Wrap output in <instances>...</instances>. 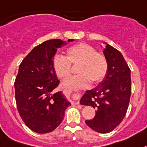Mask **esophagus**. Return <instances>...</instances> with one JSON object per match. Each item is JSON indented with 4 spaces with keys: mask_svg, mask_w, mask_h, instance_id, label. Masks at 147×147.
Instances as JSON below:
<instances>
[{
    "mask_svg": "<svg viewBox=\"0 0 147 147\" xmlns=\"http://www.w3.org/2000/svg\"><path fill=\"white\" fill-rule=\"evenodd\" d=\"M80 94H74L72 96V103L73 104H78L80 102Z\"/></svg>",
    "mask_w": 147,
    "mask_h": 147,
    "instance_id": "34e87169",
    "label": "esophagus"
}]
</instances>
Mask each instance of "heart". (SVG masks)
Instances as JSON below:
<instances>
[{
	"mask_svg": "<svg viewBox=\"0 0 147 147\" xmlns=\"http://www.w3.org/2000/svg\"><path fill=\"white\" fill-rule=\"evenodd\" d=\"M67 57L57 55L53 61V67L58 77L65 79L71 72V64L79 65L76 72L79 74L67 79L63 86L67 89L84 88L91 83L96 84L102 81L108 70L106 57L96 52L90 45L80 43L67 49Z\"/></svg>",
	"mask_w": 147,
	"mask_h": 147,
	"instance_id": "heart-1",
	"label": "heart"
}]
</instances>
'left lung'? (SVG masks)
Wrapping results in <instances>:
<instances>
[{
    "label": "left lung",
    "mask_w": 147,
    "mask_h": 147,
    "mask_svg": "<svg viewBox=\"0 0 147 147\" xmlns=\"http://www.w3.org/2000/svg\"><path fill=\"white\" fill-rule=\"evenodd\" d=\"M104 43L103 53L108 63L107 73L95 88L86 92L80 102L96 109L94 118L86 123L99 133L112 131L121 123L131 93V70L124 57L114 47Z\"/></svg>",
    "instance_id": "1"
}]
</instances>
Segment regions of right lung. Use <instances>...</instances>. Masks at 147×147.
I'll return each mask as SVG.
<instances>
[{"instance_id":"obj_1","label":"right lung","mask_w":147,"mask_h":147,"mask_svg":"<svg viewBox=\"0 0 147 147\" xmlns=\"http://www.w3.org/2000/svg\"><path fill=\"white\" fill-rule=\"evenodd\" d=\"M67 43L60 39L45 41L19 65L14 83L17 109L25 124L39 134L55 130L71 105L61 92H54L60 82L53 69V58L57 49Z\"/></svg>"}]
</instances>
